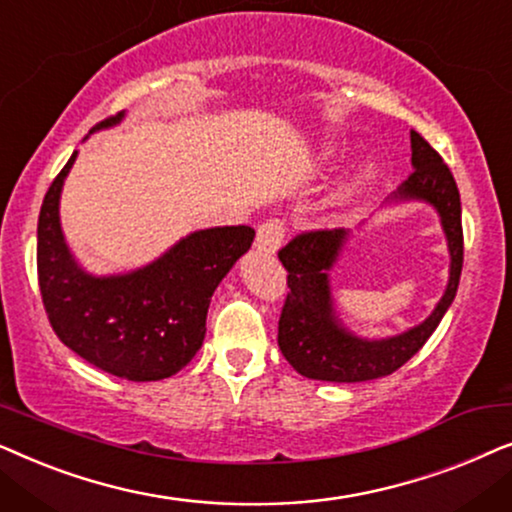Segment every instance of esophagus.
<instances>
[{
  "label": "esophagus",
  "mask_w": 512,
  "mask_h": 512,
  "mask_svg": "<svg viewBox=\"0 0 512 512\" xmlns=\"http://www.w3.org/2000/svg\"><path fill=\"white\" fill-rule=\"evenodd\" d=\"M284 233H286L284 221L277 219V216H270V219H265L256 230V249L275 254L279 244L284 240Z\"/></svg>",
  "instance_id": "34e87169"
}]
</instances>
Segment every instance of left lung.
<instances>
[{
    "mask_svg": "<svg viewBox=\"0 0 512 512\" xmlns=\"http://www.w3.org/2000/svg\"><path fill=\"white\" fill-rule=\"evenodd\" d=\"M410 146L415 170L410 172L396 198L426 200L440 212L452 256L445 296L440 298L431 317L408 333L389 340H361L335 324L328 291L326 270L331 268L345 242V230L317 228L291 237L277 254L289 272V291L279 314L277 342L284 359L310 380L366 382L391 375L424 347L457 296L464 265V228L457 181L440 153L415 130L410 132Z\"/></svg>",
    "mask_w": 512,
    "mask_h": 512,
    "instance_id": "8db88e82",
    "label": "left lung"
}]
</instances>
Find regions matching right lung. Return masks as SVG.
<instances>
[{"mask_svg":"<svg viewBox=\"0 0 512 512\" xmlns=\"http://www.w3.org/2000/svg\"><path fill=\"white\" fill-rule=\"evenodd\" d=\"M121 114L95 125L107 128ZM76 151L41 202L37 275L53 331L81 359L132 382L179 373L205 340L212 293L254 242V228L198 230L156 263L118 277H90L62 240L58 202Z\"/></svg>","mask_w":512,"mask_h":512,"instance_id":"obj_1","label":"right lung"}]
</instances>
